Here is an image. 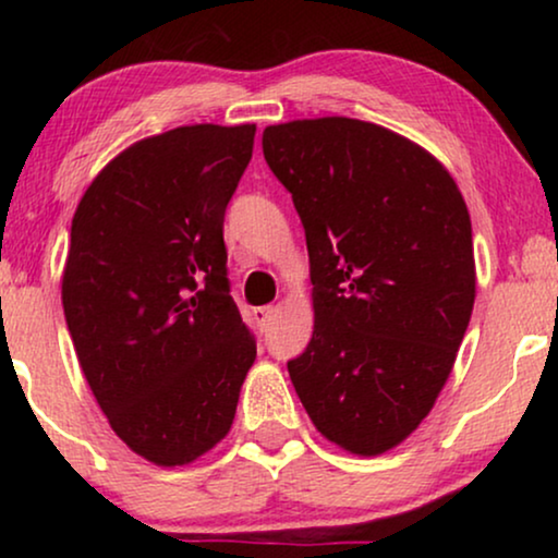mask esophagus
Masks as SVG:
<instances>
[{
  "instance_id": "1",
  "label": "esophagus",
  "mask_w": 558,
  "mask_h": 558,
  "mask_svg": "<svg viewBox=\"0 0 558 558\" xmlns=\"http://www.w3.org/2000/svg\"><path fill=\"white\" fill-rule=\"evenodd\" d=\"M274 317H277V307H256L254 310V319L262 330H266V327L274 323Z\"/></svg>"
}]
</instances>
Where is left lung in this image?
I'll list each match as a JSON object with an SVG mask.
<instances>
[{"instance_id":"1","label":"left lung","mask_w":558,"mask_h":558,"mask_svg":"<svg viewBox=\"0 0 558 558\" xmlns=\"http://www.w3.org/2000/svg\"><path fill=\"white\" fill-rule=\"evenodd\" d=\"M307 235L315 330L287 363L325 439L376 457L429 416L475 304L464 197L416 142L348 117L264 129Z\"/></svg>"}]
</instances>
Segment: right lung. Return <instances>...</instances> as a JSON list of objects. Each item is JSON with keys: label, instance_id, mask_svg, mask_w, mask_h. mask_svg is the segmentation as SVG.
I'll list each match as a JSON object with an SVG mask.
<instances>
[{"label": "right lung", "instance_id": "right-lung-1", "mask_svg": "<svg viewBox=\"0 0 558 558\" xmlns=\"http://www.w3.org/2000/svg\"><path fill=\"white\" fill-rule=\"evenodd\" d=\"M256 124L178 126L96 174L71 226L63 310L111 429L159 468L231 432L256 361L226 277L223 216Z\"/></svg>", "mask_w": 558, "mask_h": 558}]
</instances>
